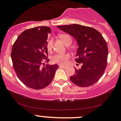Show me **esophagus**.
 <instances>
[{"instance_id": "1", "label": "esophagus", "mask_w": 121, "mask_h": 121, "mask_svg": "<svg viewBox=\"0 0 121 121\" xmlns=\"http://www.w3.org/2000/svg\"><path fill=\"white\" fill-rule=\"evenodd\" d=\"M59 67H60V68H65V66H62V65H59Z\"/></svg>"}]
</instances>
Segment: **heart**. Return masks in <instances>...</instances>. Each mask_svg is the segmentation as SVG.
Instances as JSON below:
<instances>
[{
  "label": "heart",
  "instance_id": "1",
  "mask_svg": "<svg viewBox=\"0 0 121 121\" xmlns=\"http://www.w3.org/2000/svg\"><path fill=\"white\" fill-rule=\"evenodd\" d=\"M58 37L66 45H70L72 43L73 39L70 35L67 34H59ZM53 40L50 39L47 40V50L50 51L52 48ZM70 58V55L67 54H57L53 55L51 58V61L52 63H57L58 65H64L66 63V61Z\"/></svg>",
  "mask_w": 121,
  "mask_h": 121
}]
</instances>
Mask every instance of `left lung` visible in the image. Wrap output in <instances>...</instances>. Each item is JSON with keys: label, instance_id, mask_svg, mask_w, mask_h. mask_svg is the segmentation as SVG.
I'll list each match as a JSON object with an SVG mask.
<instances>
[{"label": "left lung", "instance_id": "obj_1", "mask_svg": "<svg viewBox=\"0 0 121 121\" xmlns=\"http://www.w3.org/2000/svg\"><path fill=\"white\" fill-rule=\"evenodd\" d=\"M59 29L71 35L77 42L76 61L82 63L70 79L81 87L91 86L102 77L107 64L108 47L99 32L91 27L78 24L58 26Z\"/></svg>", "mask_w": 121, "mask_h": 121}]
</instances>
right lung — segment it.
<instances>
[{
	"instance_id": "1",
	"label": "right lung",
	"mask_w": 121,
	"mask_h": 121,
	"mask_svg": "<svg viewBox=\"0 0 121 121\" xmlns=\"http://www.w3.org/2000/svg\"><path fill=\"white\" fill-rule=\"evenodd\" d=\"M50 33L51 29L47 26L27 29L19 35L12 47L11 57L14 70L20 81L32 89L48 86L59 67L58 65L43 63L49 61L46 56L47 40Z\"/></svg>"
}]
</instances>
